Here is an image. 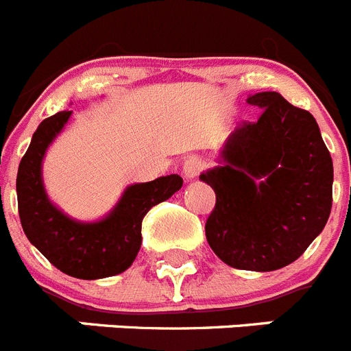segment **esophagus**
Here are the masks:
<instances>
[{"instance_id": "34e87169", "label": "esophagus", "mask_w": 351, "mask_h": 351, "mask_svg": "<svg viewBox=\"0 0 351 351\" xmlns=\"http://www.w3.org/2000/svg\"><path fill=\"white\" fill-rule=\"evenodd\" d=\"M201 169H203V162H201V159H197V157H189L182 166L183 178L187 180V182H191V180H194L195 176L201 173Z\"/></svg>"}]
</instances>
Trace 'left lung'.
Listing matches in <instances>:
<instances>
[{
	"label": "left lung",
	"mask_w": 351,
	"mask_h": 351,
	"mask_svg": "<svg viewBox=\"0 0 351 351\" xmlns=\"http://www.w3.org/2000/svg\"><path fill=\"white\" fill-rule=\"evenodd\" d=\"M246 103L262 110L258 121L230 132L219 166L199 176L217 195L204 229L227 266L266 273L292 264L324 230L334 169L311 113L271 90Z\"/></svg>",
	"instance_id": "obj_1"
}]
</instances>
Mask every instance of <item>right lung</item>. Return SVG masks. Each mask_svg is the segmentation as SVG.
<instances>
[{
  "label": "right lung",
  "mask_w": 351,
  "mask_h": 351,
  "mask_svg": "<svg viewBox=\"0 0 351 351\" xmlns=\"http://www.w3.org/2000/svg\"><path fill=\"white\" fill-rule=\"evenodd\" d=\"M64 110L38 125L27 152L19 164L17 201L22 229L31 245L50 264L80 280L121 274L131 266L141 246V222L147 211L178 192L182 176L168 175L125 187L106 217L94 222L71 219L50 201L43 185L42 164L47 148L69 121Z\"/></svg>",
  "instance_id": "1"
}]
</instances>
